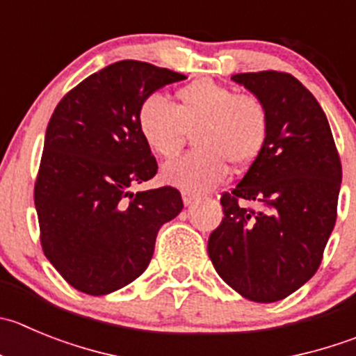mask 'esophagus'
Listing matches in <instances>:
<instances>
[{"label": "esophagus", "instance_id": "esophagus-1", "mask_svg": "<svg viewBox=\"0 0 356 356\" xmlns=\"http://www.w3.org/2000/svg\"><path fill=\"white\" fill-rule=\"evenodd\" d=\"M198 200V197H195V195H191V193H182V202H184V205L186 207H189V205H193L195 202Z\"/></svg>", "mask_w": 356, "mask_h": 356}]
</instances>
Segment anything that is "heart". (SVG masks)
<instances>
[{
    "instance_id": "1",
    "label": "heart",
    "mask_w": 356,
    "mask_h": 356,
    "mask_svg": "<svg viewBox=\"0 0 356 356\" xmlns=\"http://www.w3.org/2000/svg\"><path fill=\"white\" fill-rule=\"evenodd\" d=\"M175 96L177 107L151 95L137 112L138 131L159 158H174L189 133L195 137L197 151L163 167L168 184L191 195L205 193L227 179L228 163L245 168L264 151L268 114L258 98L209 79L184 86Z\"/></svg>"
}]
</instances>
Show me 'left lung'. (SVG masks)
Listing matches in <instances>:
<instances>
[{
	"mask_svg": "<svg viewBox=\"0 0 356 356\" xmlns=\"http://www.w3.org/2000/svg\"><path fill=\"white\" fill-rule=\"evenodd\" d=\"M232 81L265 105L268 137L241 182L221 197L223 221L207 251L228 286L268 304L316 274L337 218L343 170L323 108L293 75L268 70Z\"/></svg>",
	"mask_w": 356,
	"mask_h": 356,
	"instance_id": "left-lung-1",
	"label": "left lung"
}]
</instances>
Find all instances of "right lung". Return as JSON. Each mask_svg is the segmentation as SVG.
<instances>
[{
	"label": "right lung",
	"mask_w": 356,
	"mask_h": 356,
	"mask_svg": "<svg viewBox=\"0 0 356 356\" xmlns=\"http://www.w3.org/2000/svg\"><path fill=\"white\" fill-rule=\"evenodd\" d=\"M184 75L124 59L105 66L58 103L43 142L35 207L47 260L75 290L107 295L147 268L156 235L182 211L175 188L133 193L158 163L137 112Z\"/></svg>",
	"instance_id": "obj_1"
}]
</instances>
